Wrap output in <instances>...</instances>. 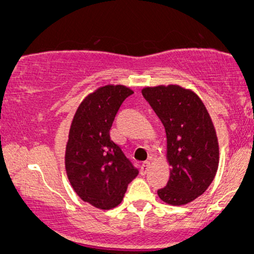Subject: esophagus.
Segmentation results:
<instances>
[{"mask_svg":"<svg viewBox=\"0 0 254 254\" xmlns=\"http://www.w3.org/2000/svg\"><path fill=\"white\" fill-rule=\"evenodd\" d=\"M149 167H150V161H144L143 164L141 166V173L143 174H147L148 171H149Z\"/></svg>","mask_w":254,"mask_h":254,"instance_id":"1","label":"esophagus"}]
</instances>
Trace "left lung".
<instances>
[{"label":"left lung","mask_w":254,"mask_h":254,"mask_svg":"<svg viewBox=\"0 0 254 254\" xmlns=\"http://www.w3.org/2000/svg\"><path fill=\"white\" fill-rule=\"evenodd\" d=\"M142 94L164 124L171 176L157 191L171 205H185L203 194L218 168V141L203 101L178 84L145 87Z\"/></svg>","instance_id":"left-lung-1"}]
</instances>
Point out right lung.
Here are the masks:
<instances>
[{
	"instance_id": "add662e5",
	"label": "right lung",
	"mask_w": 254,
	"mask_h": 254,
	"mask_svg": "<svg viewBox=\"0 0 254 254\" xmlns=\"http://www.w3.org/2000/svg\"><path fill=\"white\" fill-rule=\"evenodd\" d=\"M132 90L107 84L87 95L72 118L65 148V171L72 189L98 209L116 208L138 170L111 139L119 107Z\"/></svg>"
}]
</instances>
